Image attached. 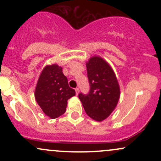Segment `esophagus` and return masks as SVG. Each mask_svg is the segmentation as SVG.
I'll list each match as a JSON object with an SVG mask.
<instances>
[{
	"mask_svg": "<svg viewBox=\"0 0 161 161\" xmlns=\"http://www.w3.org/2000/svg\"><path fill=\"white\" fill-rule=\"evenodd\" d=\"M75 93H76V95H78L79 92V88H75Z\"/></svg>",
	"mask_w": 161,
	"mask_h": 161,
	"instance_id": "obj_1",
	"label": "esophagus"
}]
</instances>
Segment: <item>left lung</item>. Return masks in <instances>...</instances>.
I'll use <instances>...</instances> for the list:
<instances>
[{
  "mask_svg": "<svg viewBox=\"0 0 161 161\" xmlns=\"http://www.w3.org/2000/svg\"><path fill=\"white\" fill-rule=\"evenodd\" d=\"M90 89L88 94L81 92L79 98L87 115L96 121L110 116L119 98V86L114 70L99 57H93L86 63Z\"/></svg>",
  "mask_w": 161,
  "mask_h": 161,
  "instance_id": "1",
  "label": "left lung"
}]
</instances>
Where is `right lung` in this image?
<instances>
[{
  "label": "right lung",
  "instance_id": "1",
  "mask_svg": "<svg viewBox=\"0 0 161 161\" xmlns=\"http://www.w3.org/2000/svg\"><path fill=\"white\" fill-rule=\"evenodd\" d=\"M75 95L62 67L56 64L45 66L38 79L35 96L46 115L51 119L61 116L66 111L67 100Z\"/></svg>",
  "mask_w": 161,
  "mask_h": 161
}]
</instances>
